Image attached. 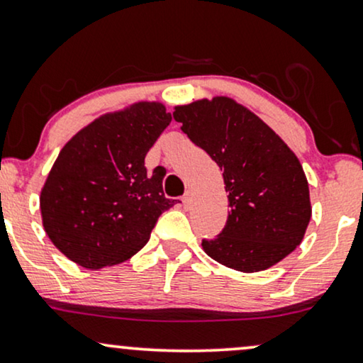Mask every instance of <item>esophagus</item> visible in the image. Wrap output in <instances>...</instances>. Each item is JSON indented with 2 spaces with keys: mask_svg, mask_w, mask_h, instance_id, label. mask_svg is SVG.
<instances>
[{
  "mask_svg": "<svg viewBox=\"0 0 363 363\" xmlns=\"http://www.w3.org/2000/svg\"><path fill=\"white\" fill-rule=\"evenodd\" d=\"M182 204H184V208H189V206H191V194H189V192H186V194L182 196Z\"/></svg>",
  "mask_w": 363,
  "mask_h": 363,
  "instance_id": "1",
  "label": "esophagus"
}]
</instances>
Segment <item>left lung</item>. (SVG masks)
Wrapping results in <instances>:
<instances>
[{"mask_svg": "<svg viewBox=\"0 0 363 363\" xmlns=\"http://www.w3.org/2000/svg\"><path fill=\"white\" fill-rule=\"evenodd\" d=\"M172 116L218 164L226 184V226L214 240H203L206 255L236 272L256 273L295 251L311 218L310 191L281 137L229 97L179 105Z\"/></svg>", "mask_w": 363, "mask_h": 363, "instance_id": "obj_1", "label": "left lung"}]
</instances>
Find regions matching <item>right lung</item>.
<instances>
[{"label":"right lung","instance_id":"1","mask_svg":"<svg viewBox=\"0 0 363 363\" xmlns=\"http://www.w3.org/2000/svg\"><path fill=\"white\" fill-rule=\"evenodd\" d=\"M171 121L160 102H137L95 118L60 150L40 194L41 221L73 263L99 269L132 258L176 204L162 174L144 166Z\"/></svg>","mask_w":363,"mask_h":363}]
</instances>
